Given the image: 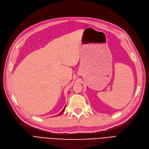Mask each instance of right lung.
Masks as SVG:
<instances>
[{"instance_id": "obj_1", "label": "right lung", "mask_w": 149, "mask_h": 149, "mask_svg": "<svg viewBox=\"0 0 149 149\" xmlns=\"http://www.w3.org/2000/svg\"><path fill=\"white\" fill-rule=\"evenodd\" d=\"M64 110H65V108H64V109H63V110H62V111H61V113H60V114H59V115H61V114H62V113H63V111H64Z\"/></svg>"}]
</instances>
